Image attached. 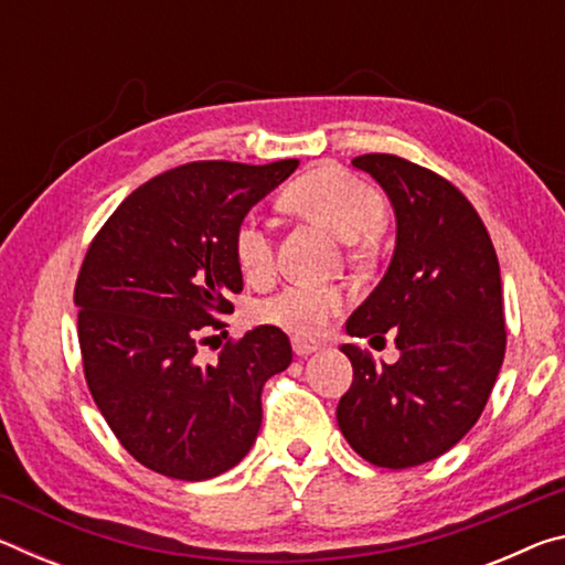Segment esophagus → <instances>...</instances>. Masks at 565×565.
Segmentation results:
<instances>
[{
  "instance_id": "esophagus-1",
  "label": "esophagus",
  "mask_w": 565,
  "mask_h": 565,
  "mask_svg": "<svg viewBox=\"0 0 565 565\" xmlns=\"http://www.w3.org/2000/svg\"><path fill=\"white\" fill-rule=\"evenodd\" d=\"M291 347H294V353H296V356H309V353L319 351V343H317V341H311V339H301V337L291 339Z\"/></svg>"
}]
</instances>
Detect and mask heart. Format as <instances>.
Returning <instances> with one entry per match:
<instances>
[{
	"mask_svg": "<svg viewBox=\"0 0 565 565\" xmlns=\"http://www.w3.org/2000/svg\"><path fill=\"white\" fill-rule=\"evenodd\" d=\"M286 206L311 218L341 242L356 244L381 232L386 222V204L374 186L347 171L323 167L306 174L286 191ZM234 259L246 279L259 281L271 274L274 244L269 228L256 216L238 222L234 238ZM343 309V294L331 286H289L274 299L262 303V321L296 333L317 337Z\"/></svg>",
	"mask_w": 565,
	"mask_h": 565,
	"instance_id": "b5f03b06",
	"label": "heart"
}]
</instances>
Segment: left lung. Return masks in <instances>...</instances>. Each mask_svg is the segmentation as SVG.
Here are the masks:
<instances>
[{"mask_svg": "<svg viewBox=\"0 0 565 565\" xmlns=\"http://www.w3.org/2000/svg\"><path fill=\"white\" fill-rule=\"evenodd\" d=\"M386 191L396 216L391 264L347 321L349 337L384 341L396 363L343 343L353 366L337 420L381 468L434 461L471 431L505 353L501 269L481 216L451 181L394 154L351 161Z\"/></svg>", "mask_w": 565, "mask_h": 565, "instance_id": "1", "label": "left lung"}]
</instances>
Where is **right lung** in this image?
Wrapping results in <instances>:
<instances>
[{"mask_svg":"<svg viewBox=\"0 0 565 565\" xmlns=\"http://www.w3.org/2000/svg\"><path fill=\"white\" fill-rule=\"evenodd\" d=\"M299 159L252 167L194 161L149 179L94 236L76 279L84 376L114 436L141 466L206 481L252 451L266 379L291 363L289 337L256 327L216 363L199 339L242 291L232 238Z\"/></svg>","mask_w":565,"mask_h":565,"instance_id":"1","label":"right lung"}]
</instances>
